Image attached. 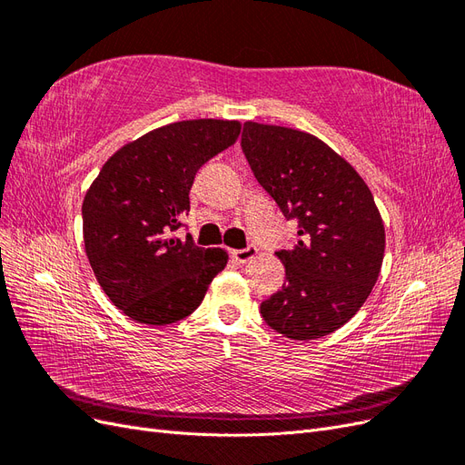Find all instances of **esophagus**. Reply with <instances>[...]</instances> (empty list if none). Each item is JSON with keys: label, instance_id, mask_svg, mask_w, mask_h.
Listing matches in <instances>:
<instances>
[{"label": "esophagus", "instance_id": "1", "mask_svg": "<svg viewBox=\"0 0 465 465\" xmlns=\"http://www.w3.org/2000/svg\"><path fill=\"white\" fill-rule=\"evenodd\" d=\"M258 254V250L254 246H248L244 250H232V258L238 262V263H246L250 260H254Z\"/></svg>", "mask_w": 465, "mask_h": 465}]
</instances>
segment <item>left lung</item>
I'll use <instances>...</instances> for the list:
<instances>
[{"label":"left lung","mask_w":465,"mask_h":465,"mask_svg":"<svg viewBox=\"0 0 465 465\" xmlns=\"http://www.w3.org/2000/svg\"><path fill=\"white\" fill-rule=\"evenodd\" d=\"M242 151L299 241L279 250L287 283L262 302L267 326L289 340L330 335L369 299L384 260L386 231L367 182L312 134L244 122Z\"/></svg>","instance_id":"8db88e82"}]
</instances>
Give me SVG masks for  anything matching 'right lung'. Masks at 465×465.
I'll return each mask as SVG.
<instances>
[{"mask_svg": "<svg viewBox=\"0 0 465 465\" xmlns=\"http://www.w3.org/2000/svg\"><path fill=\"white\" fill-rule=\"evenodd\" d=\"M238 120H184L147 132L104 163L83 200L85 254L112 304L139 323L164 326L190 316L213 277L224 248L178 238L200 168L236 143Z\"/></svg>", "mask_w": 465, "mask_h": 465, "instance_id": "right-lung-1", "label": "right lung"}]
</instances>
